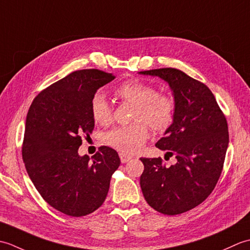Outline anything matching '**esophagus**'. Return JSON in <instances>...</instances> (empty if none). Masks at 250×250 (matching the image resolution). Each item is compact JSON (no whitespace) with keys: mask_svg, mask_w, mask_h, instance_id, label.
<instances>
[{"mask_svg":"<svg viewBox=\"0 0 250 250\" xmlns=\"http://www.w3.org/2000/svg\"><path fill=\"white\" fill-rule=\"evenodd\" d=\"M119 157H120V160H121L122 163L128 162L129 160H131V159H132L131 156L126 155V153H124V152H120V153H119Z\"/></svg>","mask_w":250,"mask_h":250,"instance_id":"esophagus-1","label":"esophagus"}]
</instances>
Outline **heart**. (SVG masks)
<instances>
[{
  "label": "heart",
  "instance_id": "obj_1",
  "mask_svg": "<svg viewBox=\"0 0 250 250\" xmlns=\"http://www.w3.org/2000/svg\"><path fill=\"white\" fill-rule=\"evenodd\" d=\"M114 93L122 102L134 105L131 119L135 121L106 133L104 141L114 149L124 153L137 152L148 139L147 124L157 132L166 131L172 125L176 111V102L172 94L159 92L151 84L134 79L120 83ZM90 110L93 120L100 125L106 126L113 121V109L103 94H94Z\"/></svg>",
  "mask_w": 250,
  "mask_h": 250
}]
</instances>
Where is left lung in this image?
Here are the masks:
<instances>
[{
  "label": "left lung",
  "mask_w": 250,
  "mask_h": 250,
  "mask_svg": "<svg viewBox=\"0 0 250 250\" xmlns=\"http://www.w3.org/2000/svg\"><path fill=\"white\" fill-rule=\"evenodd\" d=\"M140 74L160 77L173 90V124L156 147L177 159L166 167L161 158H141V188L147 203L159 213L183 214L205 201L220 177L229 145L226 116L206 84L177 68Z\"/></svg>",
  "instance_id": "obj_1"
}]
</instances>
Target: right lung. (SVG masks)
<instances>
[{
	"instance_id": "obj_1",
	"label": "right lung",
	"mask_w": 250,
	"mask_h": 250,
	"mask_svg": "<svg viewBox=\"0 0 250 250\" xmlns=\"http://www.w3.org/2000/svg\"><path fill=\"white\" fill-rule=\"evenodd\" d=\"M115 78L97 68L75 71L36 95L25 121L22 159L47 203L72 217L93 213L103 204L113 173L120 166L115 149L99 147L81 157L82 135L92 133L90 103L100 87Z\"/></svg>"
}]
</instances>
